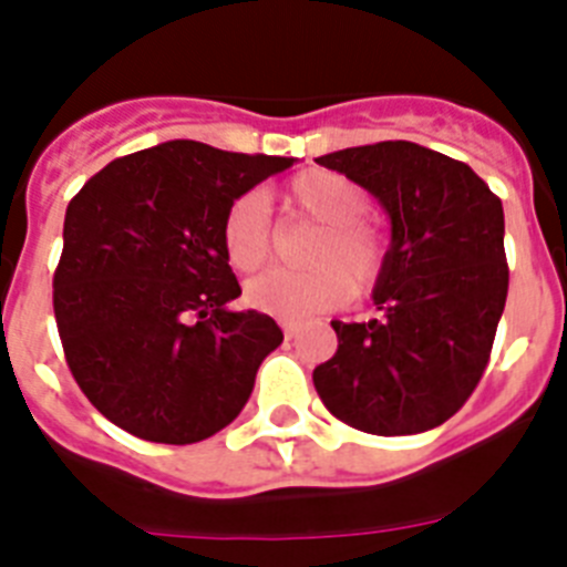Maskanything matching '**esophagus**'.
Returning a JSON list of instances; mask_svg holds the SVG:
<instances>
[{
	"label": "esophagus",
	"mask_w": 567,
	"mask_h": 567,
	"mask_svg": "<svg viewBox=\"0 0 567 567\" xmlns=\"http://www.w3.org/2000/svg\"><path fill=\"white\" fill-rule=\"evenodd\" d=\"M282 332H285V338H293V332H297V327H293V323H288V320H285V323H282Z\"/></svg>",
	"instance_id": "esophagus-1"
}]
</instances>
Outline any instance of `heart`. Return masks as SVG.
I'll return each instance as SVG.
<instances>
[{"instance_id": "b5f03b06", "label": "heart", "mask_w": 567, "mask_h": 567, "mask_svg": "<svg viewBox=\"0 0 567 567\" xmlns=\"http://www.w3.org/2000/svg\"><path fill=\"white\" fill-rule=\"evenodd\" d=\"M288 212L320 223L309 240L302 270H267L247 285L256 309L279 320H302L341 309L353 291H371L385 274L391 238L377 220L364 217L368 190L344 173L302 171L285 185ZM223 256L238 274H252L274 252V220L258 194L231 199L220 223Z\"/></svg>"}]
</instances>
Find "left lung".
<instances>
[{"instance_id": "8db88e82", "label": "left lung", "mask_w": 567, "mask_h": 567, "mask_svg": "<svg viewBox=\"0 0 567 567\" xmlns=\"http://www.w3.org/2000/svg\"><path fill=\"white\" fill-rule=\"evenodd\" d=\"M318 164L385 205L391 258L373 291L379 318L332 320L338 353L315 368V388L353 430H432L467 403L492 359L509 291L501 196L465 162L409 141L350 146Z\"/></svg>"}]
</instances>
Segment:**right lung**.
<instances>
[{"instance_id":"add662e5","label":"right lung","mask_w":567,"mask_h":567,"mask_svg":"<svg viewBox=\"0 0 567 567\" xmlns=\"http://www.w3.org/2000/svg\"><path fill=\"white\" fill-rule=\"evenodd\" d=\"M291 164L171 141L114 158L70 199L52 309L75 385L114 426L196 444L247 405L282 329L226 309L240 285L220 223L231 199Z\"/></svg>"}]
</instances>
